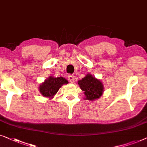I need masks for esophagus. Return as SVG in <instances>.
I'll use <instances>...</instances> for the list:
<instances>
[{"instance_id":"1","label":"esophagus","mask_w":147,"mask_h":147,"mask_svg":"<svg viewBox=\"0 0 147 147\" xmlns=\"http://www.w3.org/2000/svg\"><path fill=\"white\" fill-rule=\"evenodd\" d=\"M68 80H69L70 82H73L74 81V76L72 75V74H69V75L68 76Z\"/></svg>"}]
</instances>
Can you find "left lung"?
Wrapping results in <instances>:
<instances>
[{
	"label": "left lung",
	"instance_id": "left-lung-1",
	"mask_svg": "<svg viewBox=\"0 0 147 147\" xmlns=\"http://www.w3.org/2000/svg\"><path fill=\"white\" fill-rule=\"evenodd\" d=\"M80 88L84 92L86 99L94 100L98 98L103 92V84L100 80L93 77L91 74H87L82 80H78Z\"/></svg>",
	"mask_w": 147,
	"mask_h": 147
}]
</instances>
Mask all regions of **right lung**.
Wrapping results in <instances>:
<instances>
[{
    "label": "right lung",
    "mask_w": 147,
    "mask_h": 147,
    "mask_svg": "<svg viewBox=\"0 0 147 147\" xmlns=\"http://www.w3.org/2000/svg\"><path fill=\"white\" fill-rule=\"evenodd\" d=\"M67 83L68 80L63 77L54 78L50 76L48 79L45 80L44 83L40 84L39 90L43 96L53 97L63 84Z\"/></svg>",
    "instance_id": "obj_1"
}]
</instances>
